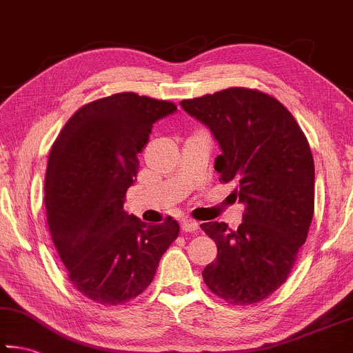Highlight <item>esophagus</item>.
Returning <instances> with one entry per match:
<instances>
[{"label": "esophagus", "instance_id": "34e87169", "mask_svg": "<svg viewBox=\"0 0 353 353\" xmlns=\"http://www.w3.org/2000/svg\"><path fill=\"white\" fill-rule=\"evenodd\" d=\"M198 229H199V224L196 223V221H193V219H183L182 221V230L183 232L193 234V232H196Z\"/></svg>", "mask_w": 353, "mask_h": 353}]
</instances>
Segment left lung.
Returning <instances> with one entry per match:
<instances>
[{
    "label": "left lung",
    "mask_w": 353,
    "mask_h": 353,
    "mask_svg": "<svg viewBox=\"0 0 353 353\" xmlns=\"http://www.w3.org/2000/svg\"><path fill=\"white\" fill-rule=\"evenodd\" d=\"M181 105L210 128L223 151L214 162L219 182L235 183L234 196L246 205L236 230L201 224L218 248L204 282L230 305L265 301L288 279L313 219L307 137L280 101L255 88L230 87Z\"/></svg>",
    "instance_id": "left-lung-1"
}]
</instances>
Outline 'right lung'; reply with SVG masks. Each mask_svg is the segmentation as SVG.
Instances as JSON below:
<instances>
[{"label":"right lung","instance_id":"obj_1","mask_svg":"<svg viewBox=\"0 0 353 353\" xmlns=\"http://www.w3.org/2000/svg\"><path fill=\"white\" fill-rule=\"evenodd\" d=\"M176 110L171 101L117 93L82 105L52 143L48 227L71 285L101 305L140 296L181 232L171 216L149 225L123 208L152 124Z\"/></svg>","mask_w":353,"mask_h":353}]
</instances>
